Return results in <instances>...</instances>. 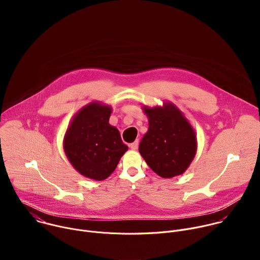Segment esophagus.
Returning a JSON list of instances; mask_svg holds the SVG:
<instances>
[{
    "label": "esophagus",
    "mask_w": 260,
    "mask_h": 260,
    "mask_svg": "<svg viewBox=\"0 0 260 260\" xmlns=\"http://www.w3.org/2000/svg\"><path fill=\"white\" fill-rule=\"evenodd\" d=\"M138 146H139V141H138V140H136L135 142H133L132 144H129L131 149H133V150H137V149H138Z\"/></svg>",
    "instance_id": "esophagus-1"
}]
</instances>
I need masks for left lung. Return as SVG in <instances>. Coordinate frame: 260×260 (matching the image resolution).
<instances>
[{
    "label": "left lung",
    "instance_id": "left-lung-1",
    "mask_svg": "<svg viewBox=\"0 0 260 260\" xmlns=\"http://www.w3.org/2000/svg\"><path fill=\"white\" fill-rule=\"evenodd\" d=\"M149 128L139 152L150 169L162 178H173L187 170L197 153L196 132L172 103L162 107L144 106Z\"/></svg>",
    "mask_w": 260,
    "mask_h": 260
}]
</instances>
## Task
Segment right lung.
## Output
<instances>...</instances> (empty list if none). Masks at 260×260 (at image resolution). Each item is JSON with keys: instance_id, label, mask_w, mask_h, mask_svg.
<instances>
[{"instance_id": "obj_1", "label": "right lung", "mask_w": 260, "mask_h": 260, "mask_svg": "<svg viewBox=\"0 0 260 260\" xmlns=\"http://www.w3.org/2000/svg\"><path fill=\"white\" fill-rule=\"evenodd\" d=\"M112 108L98 102L83 107L68 127L63 149L82 176L102 181L116 169L128 147L118 129L109 124Z\"/></svg>"}]
</instances>
